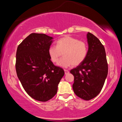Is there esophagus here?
Instances as JSON below:
<instances>
[{
    "label": "esophagus",
    "mask_w": 122,
    "mask_h": 122,
    "mask_svg": "<svg viewBox=\"0 0 122 122\" xmlns=\"http://www.w3.org/2000/svg\"><path fill=\"white\" fill-rule=\"evenodd\" d=\"M64 71H65V75H67L68 73H69V71L66 69H64Z\"/></svg>",
    "instance_id": "34e87169"
}]
</instances>
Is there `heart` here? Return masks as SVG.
I'll list each match as a JSON object with an SVG mask.
<instances>
[{
  "mask_svg": "<svg viewBox=\"0 0 122 122\" xmlns=\"http://www.w3.org/2000/svg\"><path fill=\"white\" fill-rule=\"evenodd\" d=\"M48 53L53 62H57L64 56L58 61V65L67 68L81 64L87 55L88 47L85 42L71 36H65L57 41L56 46H50Z\"/></svg>",
  "mask_w": 122,
  "mask_h": 122,
  "instance_id": "b5f03b06",
  "label": "heart"
}]
</instances>
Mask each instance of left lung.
I'll use <instances>...</instances> for the list:
<instances>
[{
    "mask_svg": "<svg viewBox=\"0 0 122 122\" xmlns=\"http://www.w3.org/2000/svg\"><path fill=\"white\" fill-rule=\"evenodd\" d=\"M88 50L84 61L71 70L74 76L73 89L78 97L89 100L97 96L108 74V64L104 46L97 37L88 33Z\"/></svg>",
    "mask_w": 122,
    "mask_h": 122,
    "instance_id": "left-lung-1",
    "label": "left lung"
}]
</instances>
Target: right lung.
I'll return each mask as SVG.
<instances>
[{
	"instance_id": "1",
	"label": "right lung",
	"mask_w": 122,
	"mask_h": 122,
	"mask_svg": "<svg viewBox=\"0 0 122 122\" xmlns=\"http://www.w3.org/2000/svg\"><path fill=\"white\" fill-rule=\"evenodd\" d=\"M53 38L32 33L18 46L15 68L25 91L35 100L46 102L55 96L64 71L53 64L48 50Z\"/></svg>"
}]
</instances>
